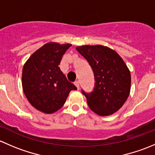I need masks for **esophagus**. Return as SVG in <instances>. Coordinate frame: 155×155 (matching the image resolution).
<instances>
[{
  "instance_id": "obj_1",
  "label": "esophagus",
  "mask_w": 155,
  "mask_h": 155,
  "mask_svg": "<svg viewBox=\"0 0 155 155\" xmlns=\"http://www.w3.org/2000/svg\"><path fill=\"white\" fill-rule=\"evenodd\" d=\"M74 85H76V87H77L78 89H79V81H78V80L75 81V82H74Z\"/></svg>"
}]
</instances>
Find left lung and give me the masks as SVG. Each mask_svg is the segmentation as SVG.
<instances>
[{"mask_svg":"<svg viewBox=\"0 0 155 155\" xmlns=\"http://www.w3.org/2000/svg\"><path fill=\"white\" fill-rule=\"evenodd\" d=\"M76 50L87 61L94 75L93 91H82L89 108L101 116L117 112L130 91V73L123 59L116 51L101 45L78 46Z\"/></svg>","mask_w":155,"mask_h":155,"instance_id":"left-lung-1","label":"left lung"}]
</instances>
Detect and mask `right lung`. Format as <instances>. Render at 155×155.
<instances>
[{"label": "right lung", "instance_id": "obj_1", "mask_svg": "<svg viewBox=\"0 0 155 155\" xmlns=\"http://www.w3.org/2000/svg\"><path fill=\"white\" fill-rule=\"evenodd\" d=\"M71 44L48 43L31 54L22 70V88L28 101L46 114L63 107L69 93L77 87L69 82L58 65Z\"/></svg>", "mask_w": 155, "mask_h": 155}]
</instances>
